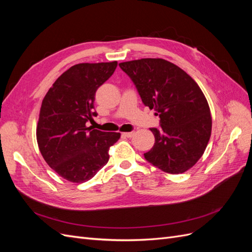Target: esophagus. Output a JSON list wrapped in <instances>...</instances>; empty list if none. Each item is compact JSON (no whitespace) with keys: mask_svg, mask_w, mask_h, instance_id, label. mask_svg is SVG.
<instances>
[{"mask_svg":"<svg viewBox=\"0 0 252 252\" xmlns=\"http://www.w3.org/2000/svg\"><path fill=\"white\" fill-rule=\"evenodd\" d=\"M133 134H134L133 131H131V132H123V133H122V135L125 136V138H132Z\"/></svg>","mask_w":252,"mask_h":252,"instance_id":"34e87169","label":"esophagus"}]
</instances>
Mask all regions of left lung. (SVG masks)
I'll return each mask as SVG.
<instances>
[{"mask_svg": "<svg viewBox=\"0 0 252 252\" xmlns=\"http://www.w3.org/2000/svg\"><path fill=\"white\" fill-rule=\"evenodd\" d=\"M139 91L145 106L156 110L161 128H150L155 145L145 158L171 174L187 171L199 161L211 135L207 100L196 82L163 59L120 63Z\"/></svg>", "mask_w": 252, "mask_h": 252, "instance_id": "1", "label": "left lung"}]
</instances>
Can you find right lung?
<instances>
[{
    "label": "right lung",
    "mask_w": 252,
    "mask_h": 252,
    "mask_svg": "<svg viewBox=\"0 0 252 252\" xmlns=\"http://www.w3.org/2000/svg\"><path fill=\"white\" fill-rule=\"evenodd\" d=\"M118 66L108 63H81L66 70L53 83L42 102L36 126L39 149L49 167L63 179L84 183L107 164L109 148L120 132H104L88 121L96 117L97 88Z\"/></svg>",
    "instance_id": "right-lung-1"
}]
</instances>
